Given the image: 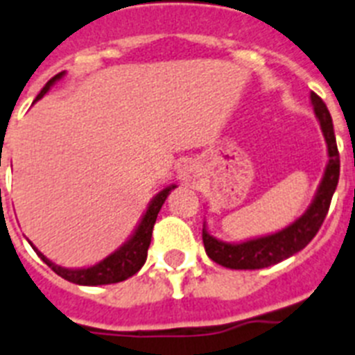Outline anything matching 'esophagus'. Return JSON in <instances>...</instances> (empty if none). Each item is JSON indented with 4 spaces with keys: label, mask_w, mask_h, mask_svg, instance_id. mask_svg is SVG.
Masks as SVG:
<instances>
[{
    "label": "esophagus",
    "mask_w": 355,
    "mask_h": 355,
    "mask_svg": "<svg viewBox=\"0 0 355 355\" xmlns=\"http://www.w3.org/2000/svg\"><path fill=\"white\" fill-rule=\"evenodd\" d=\"M196 177H198V175H196V169L193 168V166L186 164L180 171H178V178H180L184 184H195Z\"/></svg>",
    "instance_id": "1"
}]
</instances>
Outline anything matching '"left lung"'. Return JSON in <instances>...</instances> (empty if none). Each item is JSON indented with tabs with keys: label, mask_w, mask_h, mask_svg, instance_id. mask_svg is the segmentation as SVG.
<instances>
[{
	"label": "left lung",
	"mask_w": 355,
	"mask_h": 355,
	"mask_svg": "<svg viewBox=\"0 0 355 355\" xmlns=\"http://www.w3.org/2000/svg\"><path fill=\"white\" fill-rule=\"evenodd\" d=\"M311 105H313L314 116L322 126L323 137H325L327 143V155H329L322 182H320L311 205L300 218L289 223L286 229L268 234V236L252 237V239H246L241 243L221 241V239L212 236L207 230V225L203 223V246L214 263L230 268V270L268 268L271 264H277L291 257L297 252L304 250L320 230L327 212H329V205H331L338 180H340V153H338V146H336L332 118L327 105L314 92H311Z\"/></svg>",
	"instance_id": "obj_1"
}]
</instances>
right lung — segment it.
Returning a JSON list of instances; mask_svg holds the SVG:
<instances>
[{
  "instance_id": "right-lung-1",
  "label": "right lung",
  "mask_w": 355,
  "mask_h": 355,
  "mask_svg": "<svg viewBox=\"0 0 355 355\" xmlns=\"http://www.w3.org/2000/svg\"><path fill=\"white\" fill-rule=\"evenodd\" d=\"M66 75V71L62 73H58L55 75L53 78L49 80L48 84L42 87V91L37 94L35 101L41 100L44 96L46 92L49 89L53 87L57 84L58 80L62 78ZM177 186H168L164 187L162 191H159L155 196L152 198V202L148 203L146 212L141 218L139 225L135 227V230L132 232V236L119 246L118 250L112 252L110 255L100 261V263L92 264L89 268H62L55 264L53 261H49L42 252H39L32 245V248L35 250V254L48 264L51 270L60 275L62 279L69 280L73 284H80V286H103V284H116V282H121V280H126L128 277L135 275L137 271L143 268V264L146 263V255H148V246H150V241H152V232H153V225H155L157 214H159L160 207H162V203L166 202L168 195L171 191L175 189Z\"/></svg>"
}]
</instances>
